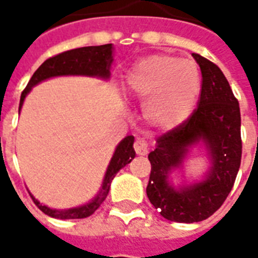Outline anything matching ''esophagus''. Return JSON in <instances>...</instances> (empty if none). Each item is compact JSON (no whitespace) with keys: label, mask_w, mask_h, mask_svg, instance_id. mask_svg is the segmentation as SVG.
<instances>
[{"label":"esophagus","mask_w":258,"mask_h":258,"mask_svg":"<svg viewBox=\"0 0 258 258\" xmlns=\"http://www.w3.org/2000/svg\"><path fill=\"white\" fill-rule=\"evenodd\" d=\"M134 149H135V153H137L138 155H147V153H149L147 142L141 139V138L135 141V143H134Z\"/></svg>","instance_id":"obj_1"}]
</instances>
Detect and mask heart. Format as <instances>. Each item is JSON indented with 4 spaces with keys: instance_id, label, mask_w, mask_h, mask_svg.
Masks as SVG:
<instances>
[{
    "instance_id": "b5f03b06",
    "label": "heart",
    "mask_w": 258,
    "mask_h": 258,
    "mask_svg": "<svg viewBox=\"0 0 258 258\" xmlns=\"http://www.w3.org/2000/svg\"><path fill=\"white\" fill-rule=\"evenodd\" d=\"M124 83L128 95L146 101L149 123L166 131L190 116L201 89L196 64L170 54H153L139 60L127 71Z\"/></svg>"
}]
</instances>
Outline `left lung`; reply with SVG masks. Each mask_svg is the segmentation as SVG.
I'll return each mask as SVG.
<instances>
[{"mask_svg": "<svg viewBox=\"0 0 258 258\" xmlns=\"http://www.w3.org/2000/svg\"><path fill=\"white\" fill-rule=\"evenodd\" d=\"M202 74L198 107L183 121L157 139L149 154L151 174L146 188L150 202L162 217L174 222H200L221 208L232 190L241 165L240 105L222 71L208 58L192 53ZM204 140L212 167L204 181L175 189L172 169L181 165L188 147Z\"/></svg>", "mask_w": 258, "mask_h": 258, "instance_id": "obj_1", "label": "left lung"}]
</instances>
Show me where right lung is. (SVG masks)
Masks as SVG:
<instances>
[{
  "label": "right lung",
  "instance_id": "right-lung-1",
  "mask_svg": "<svg viewBox=\"0 0 258 258\" xmlns=\"http://www.w3.org/2000/svg\"><path fill=\"white\" fill-rule=\"evenodd\" d=\"M112 44H105L99 46H83L78 49H71L62 53H58L53 57L42 62L38 67L28 83V86L22 91L21 99H20V107L18 112L22 107L24 99L29 93V91L36 84L44 82L46 79L54 78V76H67V75H83V76H97L101 79H108L111 72V64H112ZM135 158V150H134V137L128 135L117 145L113 157L111 158L108 169L105 171L104 180L101 184V188L97 192V196L93 198L89 204L79 206L74 209H66V210H57L50 209L45 205L40 204L32 194V200L42 213L46 216L58 218V220H76V218H86L92 216L96 212L99 206L104 202L105 197L109 191V186L112 182L113 176L116 172L128 165L130 162Z\"/></svg>",
  "mask_w": 258,
  "mask_h": 258
}]
</instances>
